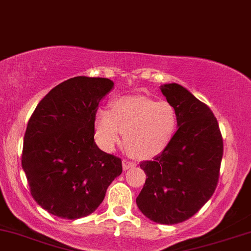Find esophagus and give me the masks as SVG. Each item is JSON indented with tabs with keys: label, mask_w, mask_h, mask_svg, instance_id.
Segmentation results:
<instances>
[{
	"label": "esophagus",
	"mask_w": 251,
	"mask_h": 251,
	"mask_svg": "<svg viewBox=\"0 0 251 251\" xmlns=\"http://www.w3.org/2000/svg\"><path fill=\"white\" fill-rule=\"evenodd\" d=\"M135 166V163L134 162H131V160L128 159H124L123 160V169L124 170H128V169H132Z\"/></svg>",
	"instance_id": "obj_1"
}]
</instances>
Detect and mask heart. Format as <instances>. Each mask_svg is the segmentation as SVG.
<instances>
[{"instance_id": "b5f03b06", "label": "heart", "mask_w": 251, "mask_h": 251, "mask_svg": "<svg viewBox=\"0 0 251 251\" xmlns=\"http://www.w3.org/2000/svg\"><path fill=\"white\" fill-rule=\"evenodd\" d=\"M177 126L172 103L146 97H120L111 102V111L99 108L94 116V134L103 150H114L125 134L126 148L139 159L162 153L174 139Z\"/></svg>"}]
</instances>
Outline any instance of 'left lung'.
<instances>
[{"label":"left lung","mask_w":251,"mask_h":251,"mask_svg":"<svg viewBox=\"0 0 251 251\" xmlns=\"http://www.w3.org/2000/svg\"><path fill=\"white\" fill-rule=\"evenodd\" d=\"M174 105L178 129L159 155L140 163L146 175L137 205L155 223L189 220L214 195L220 178L223 138L208 105L178 83L162 85Z\"/></svg>","instance_id":"obj_1"}]
</instances>
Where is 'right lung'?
I'll use <instances>...</instances> for the list:
<instances>
[{"label": "right lung", "instance_id": "obj_1", "mask_svg": "<svg viewBox=\"0 0 251 251\" xmlns=\"http://www.w3.org/2000/svg\"><path fill=\"white\" fill-rule=\"evenodd\" d=\"M106 77L75 76L47 94L25 133L22 168L33 198L65 220L86 217L122 174V159L94 142V116L113 87Z\"/></svg>", "mask_w": 251, "mask_h": 251}]
</instances>
